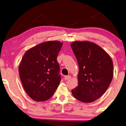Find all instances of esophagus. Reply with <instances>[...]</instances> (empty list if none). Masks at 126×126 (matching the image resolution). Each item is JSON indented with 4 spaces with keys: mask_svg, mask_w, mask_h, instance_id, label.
Masks as SVG:
<instances>
[{
    "mask_svg": "<svg viewBox=\"0 0 126 126\" xmlns=\"http://www.w3.org/2000/svg\"><path fill=\"white\" fill-rule=\"evenodd\" d=\"M71 76L70 75H68V76H65L64 77V79L65 80H68V79H71Z\"/></svg>",
    "mask_w": 126,
    "mask_h": 126,
    "instance_id": "obj_1",
    "label": "esophagus"
}]
</instances>
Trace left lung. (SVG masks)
<instances>
[{
    "instance_id": "8db88e82",
    "label": "left lung",
    "mask_w": 126,
    "mask_h": 126,
    "mask_svg": "<svg viewBox=\"0 0 126 126\" xmlns=\"http://www.w3.org/2000/svg\"><path fill=\"white\" fill-rule=\"evenodd\" d=\"M71 47L79 66L78 86L72 90L75 98L91 103L108 88L113 76V64L106 51L89 41H75Z\"/></svg>"
}]
</instances>
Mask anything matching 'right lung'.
I'll list each match as a JSON object with an SVG mask.
<instances>
[{"label": "right lung", "mask_w": 126, "mask_h": 126, "mask_svg": "<svg viewBox=\"0 0 126 126\" xmlns=\"http://www.w3.org/2000/svg\"><path fill=\"white\" fill-rule=\"evenodd\" d=\"M63 43L49 41L27 50L19 65L20 79L26 93L33 100L52 96L61 80L57 56Z\"/></svg>", "instance_id": "obj_1"}]
</instances>
